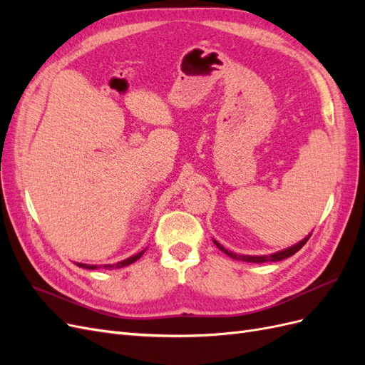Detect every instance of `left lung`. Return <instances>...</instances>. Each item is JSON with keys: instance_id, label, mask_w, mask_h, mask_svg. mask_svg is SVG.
I'll return each instance as SVG.
<instances>
[{"instance_id": "8db88e82", "label": "left lung", "mask_w": 365, "mask_h": 365, "mask_svg": "<svg viewBox=\"0 0 365 365\" xmlns=\"http://www.w3.org/2000/svg\"><path fill=\"white\" fill-rule=\"evenodd\" d=\"M311 235H312V233H311ZM311 235H309L307 237H304L302 242H298L297 245H294V247H291V248H288V250L279 251V252H275V254H269V256H239V254H236V252H231V251L225 250L222 245L217 244L216 240H215V244H216V247H217L220 251H224V252L227 254V256H230L231 259L242 260V262H251V263H264V262H279V260H283V259H288V257L294 256V254H295L298 250H302V248L304 247V244L309 240V237H311Z\"/></svg>"}]
</instances>
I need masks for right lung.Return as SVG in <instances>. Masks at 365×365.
Returning <instances> with one entry per match:
<instances>
[{
    "label": "right lung",
    "instance_id": "add662e5",
    "mask_svg": "<svg viewBox=\"0 0 365 365\" xmlns=\"http://www.w3.org/2000/svg\"><path fill=\"white\" fill-rule=\"evenodd\" d=\"M143 254H145V250H143V251H141V252H138V254H135V256H132V257L126 259V260L117 262V263H114V264H103V268H106V269H111V268H123V267H128V264H130V263H134L135 260H138V259L143 256ZM77 267L85 268V269H97L96 264H85V263H77Z\"/></svg>",
    "mask_w": 365,
    "mask_h": 365
}]
</instances>
